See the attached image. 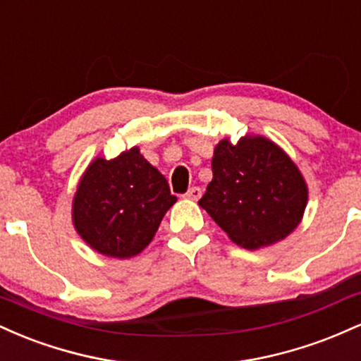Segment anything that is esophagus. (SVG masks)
<instances>
[{
  "label": "esophagus",
  "mask_w": 361,
  "mask_h": 361,
  "mask_svg": "<svg viewBox=\"0 0 361 361\" xmlns=\"http://www.w3.org/2000/svg\"><path fill=\"white\" fill-rule=\"evenodd\" d=\"M200 197H202V190L198 188V186H192V188L185 193V198H188V200H198Z\"/></svg>",
  "instance_id": "34e87169"
}]
</instances>
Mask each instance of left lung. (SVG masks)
Instances as JSON below:
<instances>
[{"instance_id":"8db88e82","label":"left lung","mask_w":361,"mask_h":361,"mask_svg":"<svg viewBox=\"0 0 361 361\" xmlns=\"http://www.w3.org/2000/svg\"><path fill=\"white\" fill-rule=\"evenodd\" d=\"M214 178L198 205L244 250L281 241L299 226L309 188L300 169L264 135L222 139L214 149Z\"/></svg>"}]
</instances>
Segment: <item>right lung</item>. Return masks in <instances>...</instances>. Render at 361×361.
I'll return each instance as SVG.
<instances>
[{"instance_id": "right-lung-1", "label": "right lung", "mask_w": 361, "mask_h": 361, "mask_svg": "<svg viewBox=\"0 0 361 361\" xmlns=\"http://www.w3.org/2000/svg\"><path fill=\"white\" fill-rule=\"evenodd\" d=\"M175 202L166 178L134 146L88 164L73 198V226L93 251L128 259L146 250Z\"/></svg>"}]
</instances>
